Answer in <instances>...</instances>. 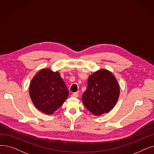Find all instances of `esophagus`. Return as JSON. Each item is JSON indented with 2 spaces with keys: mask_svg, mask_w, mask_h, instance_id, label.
<instances>
[{
  "mask_svg": "<svg viewBox=\"0 0 154 154\" xmlns=\"http://www.w3.org/2000/svg\"><path fill=\"white\" fill-rule=\"evenodd\" d=\"M71 96H72V97H78V96H79V94H78L77 92L73 93Z\"/></svg>",
  "mask_w": 154,
  "mask_h": 154,
  "instance_id": "esophagus-1",
  "label": "esophagus"
}]
</instances>
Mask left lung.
Returning <instances> with one entry per match:
<instances>
[{
  "label": "left lung",
  "mask_w": 154,
  "mask_h": 154,
  "mask_svg": "<svg viewBox=\"0 0 154 154\" xmlns=\"http://www.w3.org/2000/svg\"><path fill=\"white\" fill-rule=\"evenodd\" d=\"M119 92V86L114 75L106 69L99 70L89 77L82 103L93 115L100 116L114 108Z\"/></svg>",
  "instance_id": "obj_1"
}]
</instances>
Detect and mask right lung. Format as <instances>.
I'll use <instances>...</instances> for the list:
<instances>
[{
  "instance_id": "right-lung-1",
  "label": "right lung",
  "mask_w": 154,
  "mask_h": 154,
  "mask_svg": "<svg viewBox=\"0 0 154 154\" xmlns=\"http://www.w3.org/2000/svg\"><path fill=\"white\" fill-rule=\"evenodd\" d=\"M69 91L58 72L40 70L32 79L29 96L36 108L46 115H52L69 96Z\"/></svg>"
}]
</instances>
